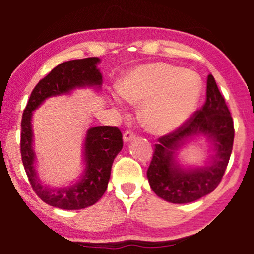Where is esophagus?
I'll list each match as a JSON object with an SVG mask.
<instances>
[{
	"label": "esophagus",
	"mask_w": 254,
	"mask_h": 254,
	"mask_svg": "<svg viewBox=\"0 0 254 254\" xmlns=\"http://www.w3.org/2000/svg\"><path fill=\"white\" fill-rule=\"evenodd\" d=\"M134 137H135V135H134L133 131H130V130L125 131V134H124V136H123L125 143H128V142H130Z\"/></svg>",
	"instance_id": "1"
}]
</instances>
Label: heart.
I'll use <instances>...</instances> for the list:
<instances>
[{"instance_id": "heart-1", "label": "heart", "mask_w": 254, "mask_h": 254, "mask_svg": "<svg viewBox=\"0 0 254 254\" xmlns=\"http://www.w3.org/2000/svg\"><path fill=\"white\" fill-rule=\"evenodd\" d=\"M201 78L196 72L166 62L137 65L120 79V96L140 106V120L145 130L168 135L182 127L192 116L201 96ZM116 105L121 106L114 98Z\"/></svg>"}]
</instances>
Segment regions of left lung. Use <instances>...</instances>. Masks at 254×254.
Instances as JSON below:
<instances>
[{
  "mask_svg": "<svg viewBox=\"0 0 254 254\" xmlns=\"http://www.w3.org/2000/svg\"><path fill=\"white\" fill-rule=\"evenodd\" d=\"M234 121L213 75L207 78V99L194 118L175 133L159 138L147 171L149 185L161 199L190 203L213 192L227 169L234 144ZM204 137L213 154L203 166L185 167L179 150L194 138Z\"/></svg>",
  "mask_w": 254,
  "mask_h": 254,
  "instance_id": "8db88e82",
  "label": "left lung"
}]
</instances>
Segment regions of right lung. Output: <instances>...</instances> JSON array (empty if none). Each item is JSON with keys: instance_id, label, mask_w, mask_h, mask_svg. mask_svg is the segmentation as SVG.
Listing matches in <instances>:
<instances>
[{"instance_id": "1", "label": "right lung", "mask_w": 254, "mask_h": 254, "mask_svg": "<svg viewBox=\"0 0 254 254\" xmlns=\"http://www.w3.org/2000/svg\"><path fill=\"white\" fill-rule=\"evenodd\" d=\"M99 62V58H86L57 65L36 85L24 110L20 133L23 165L34 192L52 207L77 210L95 204L105 193L113 161L123 149V135L117 127H91L86 130L83 142L84 169L76 182L64 187H52L41 182L38 176L33 148V112L52 97L71 95L76 89L100 90L103 76L97 67Z\"/></svg>"}]
</instances>
